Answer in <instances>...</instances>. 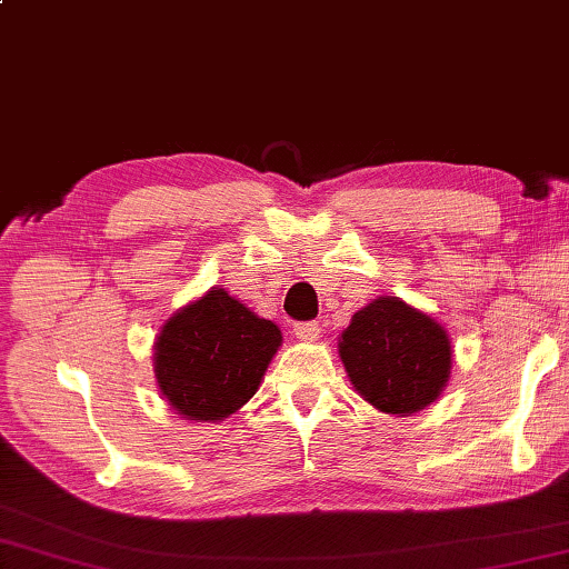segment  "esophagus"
Instances as JSON below:
<instances>
[{"instance_id": "obj_1", "label": "esophagus", "mask_w": 569, "mask_h": 569, "mask_svg": "<svg viewBox=\"0 0 569 569\" xmlns=\"http://www.w3.org/2000/svg\"><path fill=\"white\" fill-rule=\"evenodd\" d=\"M320 325L317 322H300V325H296V337L300 339V341H315V339H320Z\"/></svg>"}]
</instances>
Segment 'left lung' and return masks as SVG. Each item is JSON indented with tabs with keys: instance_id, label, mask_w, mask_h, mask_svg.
Instances as JSON below:
<instances>
[{
	"instance_id": "1",
	"label": "left lung",
	"mask_w": 569,
	"mask_h": 569,
	"mask_svg": "<svg viewBox=\"0 0 569 569\" xmlns=\"http://www.w3.org/2000/svg\"><path fill=\"white\" fill-rule=\"evenodd\" d=\"M339 356L353 390L386 415L409 417L439 400L453 349L433 317L382 296L351 317Z\"/></svg>"
}]
</instances>
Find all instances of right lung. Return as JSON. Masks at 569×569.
<instances>
[{
	"mask_svg": "<svg viewBox=\"0 0 569 569\" xmlns=\"http://www.w3.org/2000/svg\"><path fill=\"white\" fill-rule=\"evenodd\" d=\"M281 329L210 288L164 322L154 341V378L177 415L193 421H220L259 390Z\"/></svg>",
	"mask_w": 569,
	"mask_h": 569,
	"instance_id": "add662e5",
	"label": "right lung"
}]
</instances>
